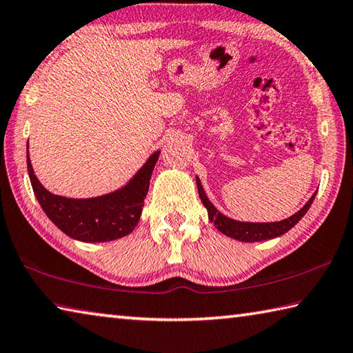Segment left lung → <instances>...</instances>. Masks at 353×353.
I'll return each mask as SVG.
<instances>
[{"mask_svg": "<svg viewBox=\"0 0 353 353\" xmlns=\"http://www.w3.org/2000/svg\"><path fill=\"white\" fill-rule=\"evenodd\" d=\"M196 183H197V191L199 196H201V201L205 205V208L208 211V219L214 223L216 228L219 230L221 233L230 236V238L238 239L242 242H258V241H265V239H273L278 238V236L287 233L292 227L296 225V223L301 221L307 210L310 208V205L315 199V194H313L309 202H307L303 208H301L298 213H294L293 216L288 217V219L279 221V222H265V223H259V222H239L234 219H230V217L223 216L222 213L216 210L213 203L208 201L207 194L201 185V181L199 177H196Z\"/></svg>", "mask_w": 353, "mask_h": 353, "instance_id": "8db88e82", "label": "left lung"}]
</instances>
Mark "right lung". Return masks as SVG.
<instances>
[{
  "label": "right lung",
  "mask_w": 353,
  "mask_h": 353,
  "mask_svg": "<svg viewBox=\"0 0 353 353\" xmlns=\"http://www.w3.org/2000/svg\"><path fill=\"white\" fill-rule=\"evenodd\" d=\"M159 154L157 151L146 160L126 187L92 199H68L49 193L34 174L29 152L28 171L43 211L63 233L83 242H106L123 238L136 228Z\"/></svg>",
  "instance_id": "1"
}]
</instances>
